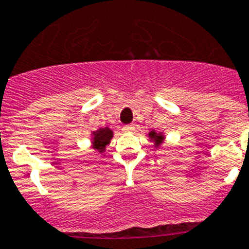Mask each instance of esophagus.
Instances as JSON below:
<instances>
[{
  "instance_id": "1",
  "label": "esophagus",
  "mask_w": 249,
  "mask_h": 249,
  "mask_svg": "<svg viewBox=\"0 0 249 249\" xmlns=\"http://www.w3.org/2000/svg\"><path fill=\"white\" fill-rule=\"evenodd\" d=\"M133 129H135V126H133V124H124V126H123V131H124V132H132Z\"/></svg>"
}]
</instances>
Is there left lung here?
<instances>
[{"instance_id":"obj_1","label":"left lung","mask_w":249,"mask_h":249,"mask_svg":"<svg viewBox=\"0 0 249 249\" xmlns=\"http://www.w3.org/2000/svg\"><path fill=\"white\" fill-rule=\"evenodd\" d=\"M150 137H151V140H154V141H155V145H159L160 142H161V141H163V136H160V135H157V133L154 132H151L150 133Z\"/></svg>"}]
</instances>
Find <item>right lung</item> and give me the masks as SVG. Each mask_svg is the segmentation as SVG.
Instances as JSON below:
<instances>
[{"mask_svg":"<svg viewBox=\"0 0 249 249\" xmlns=\"http://www.w3.org/2000/svg\"><path fill=\"white\" fill-rule=\"evenodd\" d=\"M92 135H94V140H92L94 147H95L96 150H99L100 153H103V151H104V147H106V145H108L110 141V139H112V136H113L112 131H110L108 127H106V128L98 129V131H95V132L92 133Z\"/></svg>","mask_w":249,"mask_h":249,"instance_id":"obj_1","label":"right lung"}]
</instances>
